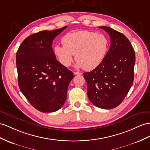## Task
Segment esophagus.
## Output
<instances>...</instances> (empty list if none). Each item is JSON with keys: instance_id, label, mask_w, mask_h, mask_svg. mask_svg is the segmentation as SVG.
<instances>
[{"instance_id": "34e87169", "label": "esophagus", "mask_w": 150, "mask_h": 150, "mask_svg": "<svg viewBox=\"0 0 150 150\" xmlns=\"http://www.w3.org/2000/svg\"><path fill=\"white\" fill-rule=\"evenodd\" d=\"M74 75H82L81 73L78 72V71H74Z\"/></svg>"}]
</instances>
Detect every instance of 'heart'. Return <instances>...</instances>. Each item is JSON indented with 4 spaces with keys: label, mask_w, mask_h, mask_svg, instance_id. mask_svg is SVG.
Instances as JSON below:
<instances>
[{
    "label": "heart",
    "mask_w": 150,
    "mask_h": 150,
    "mask_svg": "<svg viewBox=\"0 0 150 150\" xmlns=\"http://www.w3.org/2000/svg\"><path fill=\"white\" fill-rule=\"evenodd\" d=\"M63 45H56L54 53L59 63L70 66L75 54L76 67L92 70L98 67L105 57L109 40L103 33L89 30L68 33L62 38Z\"/></svg>",
    "instance_id": "obj_1"
}]
</instances>
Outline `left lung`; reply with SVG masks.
Masks as SVG:
<instances>
[{
  "label": "left lung",
  "instance_id": "8db88e82",
  "mask_svg": "<svg viewBox=\"0 0 150 150\" xmlns=\"http://www.w3.org/2000/svg\"><path fill=\"white\" fill-rule=\"evenodd\" d=\"M110 37V47L98 67L83 73L87 96L94 105L112 109L123 101L134 81L135 52L124 34L107 26H99Z\"/></svg>",
  "mask_w": 150,
  "mask_h": 150
}]
</instances>
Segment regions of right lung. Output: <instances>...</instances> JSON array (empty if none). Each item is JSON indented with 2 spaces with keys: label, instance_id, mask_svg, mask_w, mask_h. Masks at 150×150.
I'll return each instance as SVG.
<instances>
[{
  "label": "right lung",
  "instance_id": "1",
  "mask_svg": "<svg viewBox=\"0 0 150 150\" xmlns=\"http://www.w3.org/2000/svg\"><path fill=\"white\" fill-rule=\"evenodd\" d=\"M66 28L34 33L25 38L16 52L19 87L32 106L42 112L61 108L74 78L72 71L56 60L52 47L54 38Z\"/></svg>",
  "mask_w": 150,
  "mask_h": 150
}]
</instances>
